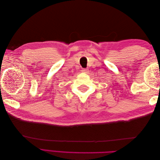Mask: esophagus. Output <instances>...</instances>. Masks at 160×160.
Segmentation results:
<instances>
[{
    "instance_id": "34e87169",
    "label": "esophagus",
    "mask_w": 160,
    "mask_h": 160,
    "mask_svg": "<svg viewBox=\"0 0 160 160\" xmlns=\"http://www.w3.org/2000/svg\"><path fill=\"white\" fill-rule=\"evenodd\" d=\"M81 71L83 72H88V69H83L81 70Z\"/></svg>"
}]
</instances>
